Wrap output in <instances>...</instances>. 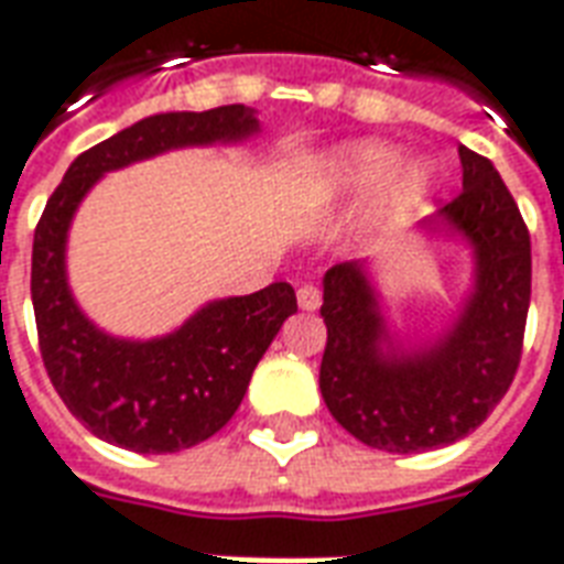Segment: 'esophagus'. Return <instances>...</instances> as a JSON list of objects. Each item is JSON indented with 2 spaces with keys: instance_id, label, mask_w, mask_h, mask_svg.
Listing matches in <instances>:
<instances>
[{
  "instance_id": "1",
  "label": "esophagus",
  "mask_w": 564,
  "mask_h": 564,
  "mask_svg": "<svg viewBox=\"0 0 564 564\" xmlns=\"http://www.w3.org/2000/svg\"><path fill=\"white\" fill-rule=\"evenodd\" d=\"M319 304H323L319 286H316V283H302V286H299V307H302V311H316Z\"/></svg>"
}]
</instances>
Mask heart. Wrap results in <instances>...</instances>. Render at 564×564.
<instances>
[{
  "mask_svg": "<svg viewBox=\"0 0 564 564\" xmlns=\"http://www.w3.org/2000/svg\"><path fill=\"white\" fill-rule=\"evenodd\" d=\"M400 152L394 145L361 140L337 149L325 158L316 185L323 194H361L367 197L365 220L370 227H398L424 203L433 185L431 166L403 164L398 166Z\"/></svg>",
  "mask_w": 564,
  "mask_h": 564,
  "instance_id": "1",
  "label": "heart"
}]
</instances>
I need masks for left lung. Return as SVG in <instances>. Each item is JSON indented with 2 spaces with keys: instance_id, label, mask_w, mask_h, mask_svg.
I'll use <instances>...</instances> for the list:
<instances>
[{
  "instance_id": "obj_1",
  "label": "left lung",
  "mask_w": 564,
  "mask_h": 564,
  "mask_svg": "<svg viewBox=\"0 0 564 564\" xmlns=\"http://www.w3.org/2000/svg\"><path fill=\"white\" fill-rule=\"evenodd\" d=\"M460 164L463 191L440 215L475 245L478 283L460 323L442 340L412 356H382V319L361 269L340 262L325 271V406L344 431L379 452H431L463 440L505 398L523 356L529 229L484 154L460 145Z\"/></svg>"
}]
</instances>
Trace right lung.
<instances>
[{"instance_id":"add662e5","label":"right lung","mask_w":564,"mask_h":564,"mask_svg":"<svg viewBox=\"0 0 564 564\" xmlns=\"http://www.w3.org/2000/svg\"><path fill=\"white\" fill-rule=\"evenodd\" d=\"M253 131L257 119L245 104L149 116L83 152L47 199L32 241L37 346L62 403L98 440L137 454H173L215 436L239 410L253 367L299 302L293 286L281 281L208 304L161 340H116L77 311L65 283L74 208L107 170Z\"/></svg>"}]
</instances>
